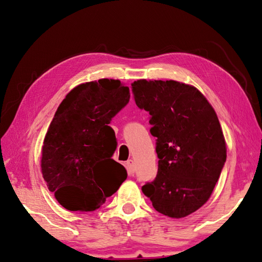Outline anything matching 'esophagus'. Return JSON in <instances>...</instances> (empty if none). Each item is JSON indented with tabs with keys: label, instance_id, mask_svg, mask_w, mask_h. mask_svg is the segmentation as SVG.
Masks as SVG:
<instances>
[{
	"label": "esophagus",
	"instance_id": "obj_1",
	"mask_svg": "<svg viewBox=\"0 0 262 262\" xmlns=\"http://www.w3.org/2000/svg\"><path fill=\"white\" fill-rule=\"evenodd\" d=\"M127 166V171L129 174H134L135 173V165H134V161L133 160H128L126 162Z\"/></svg>",
	"mask_w": 262,
	"mask_h": 262
}]
</instances>
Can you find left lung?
<instances>
[{"instance_id": "left-lung-1", "label": "left lung", "mask_w": 262, "mask_h": 262, "mask_svg": "<svg viewBox=\"0 0 262 262\" xmlns=\"http://www.w3.org/2000/svg\"><path fill=\"white\" fill-rule=\"evenodd\" d=\"M136 105L151 116L159 169L142 187L153 207L181 219L207 202L226 161V145L215 110L196 88L177 81L138 80Z\"/></svg>"}]
</instances>
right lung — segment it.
<instances>
[{
  "label": "right lung",
  "instance_id": "1",
  "mask_svg": "<svg viewBox=\"0 0 262 262\" xmlns=\"http://www.w3.org/2000/svg\"><path fill=\"white\" fill-rule=\"evenodd\" d=\"M129 88L101 79L74 88L59 104L42 146L41 172L57 202L72 211H93L126 180L113 160L111 119L129 102Z\"/></svg>",
  "mask_w": 262,
  "mask_h": 262
}]
</instances>
